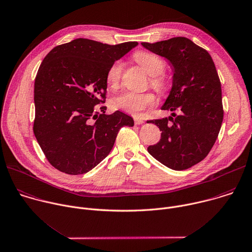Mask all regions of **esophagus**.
<instances>
[{
	"label": "esophagus",
	"instance_id": "1",
	"mask_svg": "<svg viewBox=\"0 0 252 252\" xmlns=\"http://www.w3.org/2000/svg\"><path fill=\"white\" fill-rule=\"evenodd\" d=\"M144 122L142 121V120H140V119H137V118H134V124L135 125H142Z\"/></svg>",
	"mask_w": 252,
	"mask_h": 252
}]
</instances>
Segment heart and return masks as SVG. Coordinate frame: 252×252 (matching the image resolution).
I'll list each match as a JSON object with an SVG mask.
<instances>
[{
    "label": "heart",
    "mask_w": 252,
    "mask_h": 252,
    "mask_svg": "<svg viewBox=\"0 0 252 252\" xmlns=\"http://www.w3.org/2000/svg\"><path fill=\"white\" fill-rule=\"evenodd\" d=\"M133 58L137 64L149 75L150 85L160 94H164L169 87V83L163 74L166 64L158 55L141 50L137 51ZM124 65L121 61L113 63L107 71L106 82L110 89H117L123 76ZM156 104V96L153 93H135L124 92L112 100V107L115 110L126 112L132 116H139L143 111L153 107Z\"/></svg>",
    "instance_id": "obj_1"
}]
</instances>
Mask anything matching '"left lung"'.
I'll use <instances>...</instances> for the list:
<instances>
[{"label": "left lung", "instance_id": "obj_1", "mask_svg": "<svg viewBox=\"0 0 252 252\" xmlns=\"http://www.w3.org/2000/svg\"><path fill=\"white\" fill-rule=\"evenodd\" d=\"M141 44L171 62L173 86L162 110L180 113H174V119L146 122L162 131L159 142L147 150L173 170L188 169L209 154L221 126V88L215 63L206 49L187 37Z\"/></svg>", "mask_w": 252, "mask_h": 252}]
</instances>
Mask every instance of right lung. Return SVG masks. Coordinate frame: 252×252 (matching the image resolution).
Instances as JSON below:
<instances>
[{
	"mask_svg": "<svg viewBox=\"0 0 252 252\" xmlns=\"http://www.w3.org/2000/svg\"><path fill=\"white\" fill-rule=\"evenodd\" d=\"M137 44L77 38L44 57L34 82L33 133L57 170L89 172L111 152L119 130L133 126L131 117L106 115L107 107L98 105L106 102L108 69Z\"/></svg>",
	"mask_w": 252,
	"mask_h": 252,
	"instance_id": "1",
	"label": "right lung"
}]
</instances>
